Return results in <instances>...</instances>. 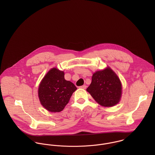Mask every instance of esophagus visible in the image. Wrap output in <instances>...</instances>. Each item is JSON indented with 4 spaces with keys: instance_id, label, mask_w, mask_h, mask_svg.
<instances>
[{
    "instance_id": "obj_1",
    "label": "esophagus",
    "mask_w": 155,
    "mask_h": 155,
    "mask_svg": "<svg viewBox=\"0 0 155 155\" xmlns=\"http://www.w3.org/2000/svg\"><path fill=\"white\" fill-rule=\"evenodd\" d=\"M86 88H87V86H86V85H82V86L79 87V88L86 89Z\"/></svg>"
}]
</instances>
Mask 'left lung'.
Here are the masks:
<instances>
[{
	"instance_id": "left-lung-1",
	"label": "left lung",
	"mask_w": 155,
	"mask_h": 155,
	"mask_svg": "<svg viewBox=\"0 0 155 155\" xmlns=\"http://www.w3.org/2000/svg\"><path fill=\"white\" fill-rule=\"evenodd\" d=\"M87 91L100 105L111 107L120 101L122 86L117 76L111 68H107L93 74Z\"/></svg>"
}]
</instances>
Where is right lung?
Returning <instances> with one entry per match:
<instances>
[{
    "mask_svg": "<svg viewBox=\"0 0 155 155\" xmlns=\"http://www.w3.org/2000/svg\"><path fill=\"white\" fill-rule=\"evenodd\" d=\"M77 88L64 79V73L55 68L45 75L39 88V98L47 110L60 112L63 110Z\"/></svg>",
    "mask_w": 155,
    "mask_h": 155,
    "instance_id": "add662e5",
    "label": "right lung"
}]
</instances>
